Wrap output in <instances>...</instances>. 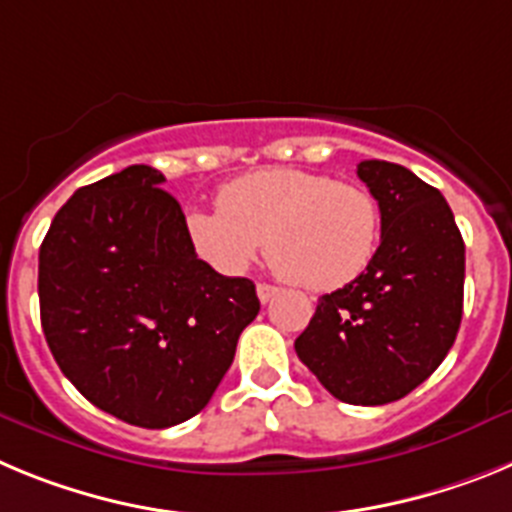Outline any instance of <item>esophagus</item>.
Listing matches in <instances>:
<instances>
[{
	"instance_id": "obj_1",
	"label": "esophagus",
	"mask_w": 512,
	"mask_h": 512,
	"mask_svg": "<svg viewBox=\"0 0 512 512\" xmlns=\"http://www.w3.org/2000/svg\"><path fill=\"white\" fill-rule=\"evenodd\" d=\"M277 292H279V289H277V287H271V284H264V282L256 284V295H259V300L264 302V305L271 300V297L277 295Z\"/></svg>"
}]
</instances>
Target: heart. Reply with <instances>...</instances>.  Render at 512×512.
<instances>
[{"label": "heart", "instance_id": "obj_1", "mask_svg": "<svg viewBox=\"0 0 512 512\" xmlns=\"http://www.w3.org/2000/svg\"><path fill=\"white\" fill-rule=\"evenodd\" d=\"M379 225L369 189L305 169L238 176L220 189L215 210L194 207L184 217L192 251L220 274H243L266 241L271 266L312 292L361 277L377 253Z\"/></svg>", "mask_w": 512, "mask_h": 512}]
</instances>
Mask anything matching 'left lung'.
Returning <instances> with one entry per match:
<instances>
[{
	"label": "left lung",
	"mask_w": 512,
	"mask_h": 512,
	"mask_svg": "<svg viewBox=\"0 0 512 512\" xmlns=\"http://www.w3.org/2000/svg\"><path fill=\"white\" fill-rule=\"evenodd\" d=\"M382 215L372 264L323 295L295 341L302 364L348 405H387L431 377L464 307V241L436 187L390 161L356 166Z\"/></svg>",
	"instance_id": "1"
}]
</instances>
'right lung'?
Instances as JSON below:
<instances>
[{"instance_id": "obj_1", "label": "right lung", "mask_w": 512, "mask_h": 512, "mask_svg": "<svg viewBox=\"0 0 512 512\" xmlns=\"http://www.w3.org/2000/svg\"><path fill=\"white\" fill-rule=\"evenodd\" d=\"M164 182L135 164L76 189L38 261L56 364L92 405L140 428L200 413L261 310L251 279L197 259Z\"/></svg>"}]
</instances>
